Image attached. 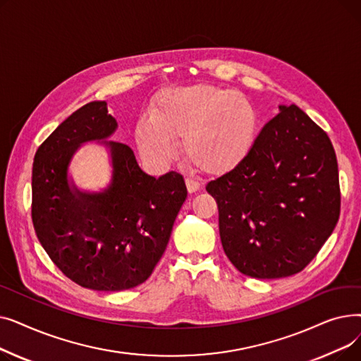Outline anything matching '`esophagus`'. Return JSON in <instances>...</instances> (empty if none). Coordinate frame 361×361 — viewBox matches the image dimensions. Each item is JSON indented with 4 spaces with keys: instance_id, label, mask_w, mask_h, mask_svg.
Listing matches in <instances>:
<instances>
[{
    "instance_id": "obj_1",
    "label": "esophagus",
    "mask_w": 361,
    "mask_h": 361,
    "mask_svg": "<svg viewBox=\"0 0 361 361\" xmlns=\"http://www.w3.org/2000/svg\"><path fill=\"white\" fill-rule=\"evenodd\" d=\"M185 185H187L188 193H195V192H197L199 188H200V183L197 180L192 178V177H187L185 178Z\"/></svg>"
}]
</instances>
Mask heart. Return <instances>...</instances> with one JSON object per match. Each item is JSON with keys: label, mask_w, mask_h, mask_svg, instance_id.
<instances>
[{"label": "heart", "mask_w": 361, "mask_h": 361, "mask_svg": "<svg viewBox=\"0 0 361 361\" xmlns=\"http://www.w3.org/2000/svg\"><path fill=\"white\" fill-rule=\"evenodd\" d=\"M253 105L231 89L195 85L165 90L150 108V118L136 126L142 157L165 165L174 155L173 139L197 169L218 174L247 154L256 128Z\"/></svg>", "instance_id": "b5f03b06"}]
</instances>
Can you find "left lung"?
<instances>
[{"label": "left lung", "mask_w": 361, "mask_h": 361, "mask_svg": "<svg viewBox=\"0 0 361 361\" xmlns=\"http://www.w3.org/2000/svg\"><path fill=\"white\" fill-rule=\"evenodd\" d=\"M218 203L225 255L244 275L301 272L341 211L338 162L326 133L297 105H281L230 173L206 185Z\"/></svg>", "instance_id": "8db88e82"}]
</instances>
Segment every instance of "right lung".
I'll return each instance as SVG.
<instances>
[{
    "label": "right lung",
    "instance_id": "add662e5",
    "mask_svg": "<svg viewBox=\"0 0 361 361\" xmlns=\"http://www.w3.org/2000/svg\"><path fill=\"white\" fill-rule=\"evenodd\" d=\"M117 128L105 101L79 108L37 147L32 169V222L37 240L67 278L97 291H123L145 282L162 257L187 188L180 173L155 178L133 150L111 149L112 183L102 193L71 188L67 168L75 149Z\"/></svg>",
    "mask_w": 361,
    "mask_h": 361
}]
</instances>
